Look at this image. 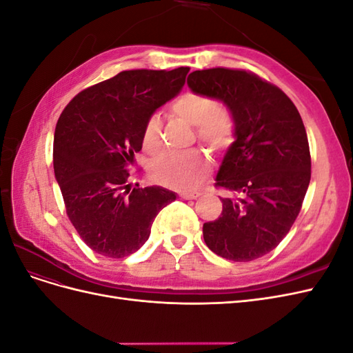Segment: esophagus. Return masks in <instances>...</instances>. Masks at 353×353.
Segmentation results:
<instances>
[{"label": "esophagus", "mask_w": 353, "mask_h": 353, "mask_svg": "<svg viewBox=\"0 0 353 353\" xmlns=\"http://www.w3.org/2000/svg\"><path fill=\"white\" fill-rule=\"evenodd\" d=\"M179 196L185 200H194L200 196V193H197V191H191V193H188V191H183Z\"/></svg>", "instance_id": "esophagus-1"}]
</instances>
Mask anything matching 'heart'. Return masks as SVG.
Instances as JSON below:
<instances>
[{"mask_svg": "<svg viewBox=\"0 0 353 353\" xmlns=\"http://www.w3.org/2000/svg\"><path fill=\"white\" fill-rule=\"evenodd\" d=\"M209 95L188 91L170 104V114L188 125L197 126L200 140L212 148L230 144L234 126L231 117ZM162 121L157 114L148 117L143 130V147L147 153H157L162 145ZM206 157L197 153H165L152 165V176L157 183L170 188L190 190L208 174Z\"/></svg>", "mask_w": 353, "mask_h": 353, "instance_id": "heart-1", "label": "heart"}]
</instances>
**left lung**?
<instances>
[{"instance_id":"left-lung-1","label":"left lung","mask_w":353,"mask_h":353,"mask_svg":"<svg viewBox=\"0 0 353 353\" xmlns=\"http://www.w3.org/2000/svg\"><path fill=\"white\" fill-rule=\"evenodd\" d=\"M187 83L225 104L234 122V141L215 178L231 196L221 197L216 221L203 223V239L221 258L258 259L290 231L311 181L302 117L279 87L245 70H196Z\"/></svg>"}]
</instances>
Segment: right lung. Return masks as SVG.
<instances>
[{"label": "right lung", "mask_w": 353, "mask_h": 353, "mask_svg": "<svg viewBox=\"0 0 353 353\" xmlns=\"http://www.w3.org/2000/svg\"><path fill=\"white\" fill-rule=\"evenodd\" d=\"M190 68L125 70L83 90L59 117L54 175L68 216L83 243L108 258H125L150 237L174 191L128 184L126 166L143 148L145 121L183 90Z\"/></svg>", "instance_id": "add662e5"}]
</instances>
